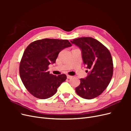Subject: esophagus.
Wrapping results in <instances>:
<instances>
[{
    "label": "esophagus",
    "instance_id": "obj_1",
    "mask_svg": "<svg viewBox=\"0 0 131 131\" xmlns=\"http://www.w3.org/2000/svg\"><path fill=\"white\" fill-rule=\"evenodd\" d=\"M67 78L68 79H71V78H72V76H70V75H67Z\"/></svg>",
    "mask_w": 131,
    "mask_h": 131
}]
</instances>
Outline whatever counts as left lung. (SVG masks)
Returning <instances> with one entry per match:
<instances>
[{"instance_id":"1","label":"left lung","mask_w":131,"mask_h":131,"mask_svg":"<svg viewBox=\"0 0 131 131\" xmlns=\"http://www.w3.org/2000/svg\"><path fill=\"white\" fill-rule=\"evenodd\" d=\"M71 42L81 49L83 62L90 70L86 78L80 79V84L75 91L79 96L87 100L96 98L103 93L112 80V55L105 46L93 38H79Z\"/></svg>"}]
</instances>
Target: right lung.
Masks as SVG:
<instances>
[{
    "instance_id": "1",
    "label": "right lung",
    "mask_w": 131,
    "mask_h": 131,
    "mask_svg": "<svg viewBox=\"0 0 131 131\" xmlns=\"http://www.w3.org/2000/svg\"><path fill=\"white\" fill-rule=\"evenodd\" d=\"M72 46L68 40L43 39L30 43L26 49L19 64V75L25 88L35 97L49 98L66 81L67 76L50 74L49 66L56 62L59 53Z\"/></svg>"
}]
</instances>
